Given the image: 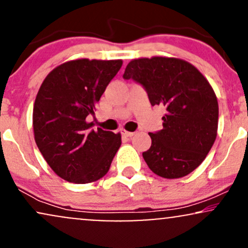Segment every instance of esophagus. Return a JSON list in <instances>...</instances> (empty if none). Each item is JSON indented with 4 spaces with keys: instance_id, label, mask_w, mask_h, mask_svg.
I'll return each instance as SVG.
<instances>
[{
    "instance_id": "34e87169",
    "label": "esophagus",
    "mask_w": 248,
    "mask_h": 248,
    "mask_svg": "<svg viewBox=\"0 0 248 248\" xmlns=\"http://www.w3.org/2000/svg\"><path fill=\"white\" fill-rule=\"evenodd\" d=\"M121 134L124 136V138H132V136H133L135 133H134V132H127V130H122Z\"/></svg>"
}]
</instances>
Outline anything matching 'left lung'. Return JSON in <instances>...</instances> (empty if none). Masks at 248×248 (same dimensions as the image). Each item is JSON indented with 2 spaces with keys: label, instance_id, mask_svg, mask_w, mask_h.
<instances>
[{
  "label": "left lung",
  "instance_id": "obj_1",
  "mask_svg": "<svg viewBox=\"0 0 248 248\" xmlns=\"http://www.w3.org/2000/svg\"><path fill=\"white\" fill-rule=\"evenodd\" d=\"M124 79L142 85L152 106L167 110L163 128L149 133L152 146L142 153L149 169L170 179L189 175L217 138L218 101L211 85L190 62L167 57L134 59Z\"/></svg>",
  "mask_w": 248,
  "mask_h": 248
}]
</instances>
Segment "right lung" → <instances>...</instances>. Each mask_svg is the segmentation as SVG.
Masks as SVG:
<instances>
[{"mask_svg":"<svg viewBox=\"0 0 248 248\" xmlns=\"http://www.w3.org/2000/svg\"><path fill=\"white\" fill-rule=\"evenodd\" d=\"M122 61L77 59L53 69L43 81L33 105L35 141L43 157L59 177L77 184L98 181L109 170L121 146V135L92 129L107 85Z\"/></svg>","mask_w":248,"mask_h":248,"instance_id":"obj_1","label":"right lung"}]
</instances>
